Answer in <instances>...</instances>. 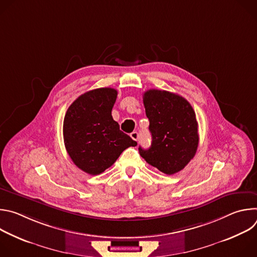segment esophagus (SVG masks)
Returning <instances> with one entry per match:
<instances>
[{"instance_id":"obj_1","label":"esophagus","mask_w":257,"mask_h":257,"mask_svg":"<svg viewBox=\"0 0 257 257\" xmlns=\"http://www.w3.org/2000/svg\"><path fill=\"white\" fill-rule=\"evenodd\" d=\"M130 137H131L133 140L137 141V140H138V138H139V134H138V132L134 131V132H132V133L130 134Z\"/></svg>"}]
</instances>
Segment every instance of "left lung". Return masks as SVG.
Wrapping results in <instances>:
<instances>
[{"instance_id":"1","label":"left lung","mask_w":257,"mask_h":257,"mask_svg":"<svg viewBox=\"0 0 257 257\" xmlns=\"http://www.w3.org/2000/svg\"><path fill=\"white\" fill-rule=\"evenodd\" d=\"M153 142L140 156L167 175L184 169L194 158L199 142L198 123L191 104L176 93L150 89L143 94Z\"/></svg>"}]
</instances>
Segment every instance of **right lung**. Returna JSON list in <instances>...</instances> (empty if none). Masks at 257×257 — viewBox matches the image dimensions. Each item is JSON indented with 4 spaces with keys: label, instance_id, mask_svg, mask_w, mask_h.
I'll use <instances>...</instances> for the list:
<instances>
[{
    "label": "right lung",
    "instance_id": "add662e5",
    "mask_svg": "<svg viewBox=\"0 0 257 257\" xmlns=\"http://www.w3.org/2000/svg\"><path fill=\"white\" fill-rule=\"evenodd\" d=\"M117 90L102 87L87 91L68 107L64 118L65 148L80 170L98 175L111 167L130 146H136L112 117Z\"/></svg>",
    "mask_w": 257,
    "mask_h": 257
}]
</instances>
